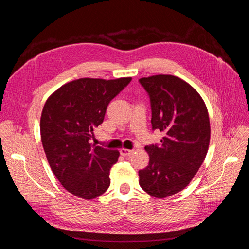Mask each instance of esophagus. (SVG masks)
Here are the masks:
<instances>
[{"mask_svg": "<svg viewBox=\"0 0 249 249\" xmlns=\"http://www.w3.org/2000/svg\"><path fill=\"white\" fill-rule=\"evenodd\" d=\"M134 150L132 149H127V148H120V154H122L124 157H126V156H130L133 154Z\"/></svg>", "mask_w": 249, "mask_h": 249, "instance_id": "obj_1", "label": "esophagus"}]
</instances>
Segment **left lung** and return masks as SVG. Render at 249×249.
Segmentation results:
<instances>
[{
  "mask_svg": "<svg viewBox=\"0 0 249 249\" xmlns=\"http://www.w3.org/2000/svg\"><path fill=\"white\" fill-rule=\"evenodd\" d=\"M152 105L153 129L164 132L160 145L145 146L148 165L139 170V185L149 195L165 198L189 185L207 156L211 126L200 94L171 74L141 78Z\"/></svg>",
  "mask_w": 249,
  "mask_h": 249,
  "instance_id": "obj_1",
  "label": "left lung"
}]
</instances>
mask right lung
Segmentation results:
<instances>
[{
	"mask_svg": "<svg viewBox=\"0 0 249 249\" xmlns=\"http://www.w3.org/2000/svg\"><path fill=\"white\" fill-rule=\"evenodd\" d=\"M132 78H82L53 92L40 117V136L52 171L66 191L83 199L100 196L110 186L116 149L92 145L93 130L104 120L110 101Z\"/></svg>",
	"mask_w": 249,
	"mask_h": 249,
	"instance_id": "obj_1",
	"label": "right lung"
}]
</instances>
